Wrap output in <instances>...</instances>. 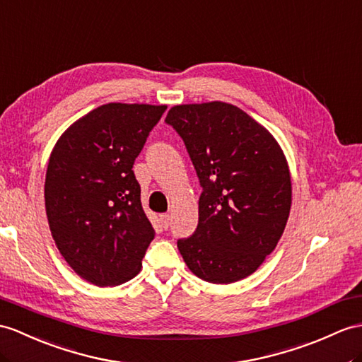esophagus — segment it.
<instances>
[{"label": "esophagus", "mask_w": 362, "mask_h": 362, "mask_svg": "<svg viewBox=\"0 0 362 362\" xmlns=\"http://www.w3.org/2000/svg\"><path fill=\"white\" fill-rule=\"evenodd\" d=\"M160 223L163 226V228H169V223H170V215L163 214L160 215Z\"/></svg>", "instance_id": "obj_1"}]
</instances>
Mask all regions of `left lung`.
Masks as SVG:
<instances>
[{
  "label": "left lung",
  "instance_id": "8db88e82",
  "mask_svg": "<svg viewBox=\"0 0 362 362\" xmlns=\"http://www.w3.org/2000/svg\"><path fill=\"white\" fill-rule=\"evenodd\" d=\"M186 144L202 193L198 227L178 240L192 273L207 283L247 278L283 235L292 181L276 139L233 104L175 105L165 117Z\"/></svg>",
  "mask_w": 362,
  "mask_h": 362
}]
</instances>
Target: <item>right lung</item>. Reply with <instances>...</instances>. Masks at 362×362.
Here are the masks:
<instances>
[{
	"mask_svg": "<svg viewBox=\"0 0 362 362\" xmlns=\"http://www.w3.org/2000/svg\"><path fill=\"white\" fill-rule=\"evenodd\" d=\"M165 109L100 105L75 121L50 153L44 199L52 236L69 266L95 286L135 278L155 238L132 169Z\"/></svg>",
	"mask_w": 362,
	"mask_h": 362,
	"instance_id": "right-lung-1",
	"label": "right lung"
}]
</instances>
